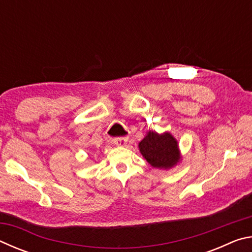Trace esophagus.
Here are the masks:
<instances>
[{"instance_id":"esophagus-1","label":"esophagus","mask_w":252,"mask_h":252,"mask_svg":"<svg viewBox=\"0 0 252 252\" xmlns=\"http://www.w3.org/2000/svg\"><path fill=\"white\" fill-rule=\"evenodd\" d=\"M126 142H127V138H126V136H120V138L113 139V143L117 144V146L123 147V146H126Z\"/></svg>"}]
</instances>
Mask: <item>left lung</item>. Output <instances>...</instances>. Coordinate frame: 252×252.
<instances>
[{
  "label": "left lung",
  "mask_w": 252,
  "mask_h": 252,
  "mask_svg": "<svg viewBox=\"0 0 252 252\" xmlns=\"http://www.w3.org/2000/svg\"><path fill=\"white\" fill-rule=\"evenodd\" d=\"M140 152L155 168H171L179 160L178 143L170 133L149 132L139 143Z\"/></svg>",
  "instance_id": "obj_1"
}]
</instances>
